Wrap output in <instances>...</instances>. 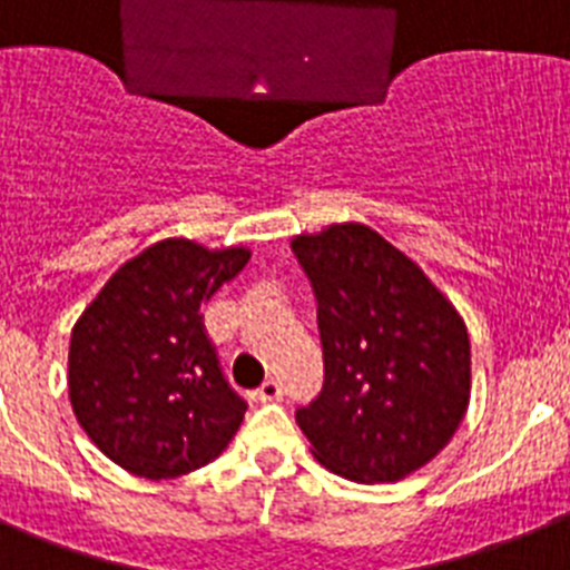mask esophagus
<instances>
[{
	"mask_svg": "<svg viewBox=\"0 0 570 570\" xmlns=\"http://www.w3.org/2000/svg\"><path fill=\"white\" fill-rule=\"evenodd\" d=\"M258 402H279L282 399V384L276 379H267L262 387L256 390Z\"/></svg>",
	"mask_w": 570,
	"mask_h": 570,
	"instance_id": "1",
	"label": "esophagus"
}]
</instances>
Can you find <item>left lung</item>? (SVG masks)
Wrapping results in <instances>:
<instances>
[{
    "instance_id": "obj_1",
    "label": "left lung",
    "mask_w": 570,
    "mask_h": 570,
    "mask_svg": "<svg viewBox=\"0 0 570 570\" xmlns=\"http://www.w3.org/2000/svg\"><path fill=\"white\" fill-rule=\"evenodd\" d=\"M326 384L296 411L312 454L355 483H396L451 443L472 399V343L449 296L358 220L299 233Z\"/></svg>"
}]
</instances>
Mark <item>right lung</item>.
<instances>
[{"mask_svg": "<svg viewBox=\"0 0 570 570\" xmlns=\"http://www.w3.org/2000/svg\"><path fill=\"white\" fill-rule=\"evenodd\" d=\"M250 258L163 238L105 282L75 320L69 402L98 451L125 472L171 481L218 458L244 420L200 308Z\"/></svg>", "mask_w": 570, "mask_h": 570, "instance_id": "obj_1", "label": "right lung"}]
</instances>
